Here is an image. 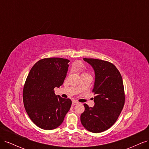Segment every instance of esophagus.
<instances>
[{
  "instance_id": "esophagus-1",
  "label": "esophagus",
  "mask_w": 149,
  "mask_h": 149,
  "mask_svg": "<svg viewBox=\"0 0 149 149\" xmlns=\"http://www.w3.org/2000/svg\"><path fill=\"white\" fill-rule=\"evenodd\" d=\"M77 104H78V101H73V102H72V105H73V106H75V105Z\"/></svg>"
}]
</instances>
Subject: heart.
<instances>
[{
  "label": "heart",
  "mask_w": 149,
  "mask_h": 149,
  "mask_svg": "<svg viewBox=\"0 0 149 149\" xmlns=\"http://www.w3.org/2000/svg\"><path fill=\"white\" fill-rule=\"evenodd\" d=\"M79 70H80V71H81V74H86V72H84V70H83V69H79Z\"/></svg>",
  "instance_id": "obj_1"
}]
</instances>
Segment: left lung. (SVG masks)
Instances as JSON below:
<instances>
[{
    "instance_id": "8db88e82",
    "label": "left lung",
    "mask_w": 149,
    "mask_h": 149,
    "mask_svg": "<svg viewBox=\"0 0 149 149\" xmlns=\"http://www.w3.org/2000/svg\"><path fill=\"white\" fill-rule=\"evenodd\" d=\"M95 73L93 93L95 105L84 104L80 119L88 131L100 133L109 129L118 120L125 103V93L121 74L111 63L94 58H83Z\"/></svg>"
}]
</instances>
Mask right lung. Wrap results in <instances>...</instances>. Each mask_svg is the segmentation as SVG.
Segmentation results:
<instances>
[{
  "label": "right lung",
  "instance_id": "add662e5",
  "mask_svg": "<svg viewBox=\"0 0 149 149\" xmlns=\"http://www.w3.org/2000/svg\"><path fill=\"white\" fill-rule=\"evenodd\" d=\"M70 61L61 58H43L31 68L23 90L25 111L38 127L52 130L60 126L72 102L55 94L64 82Z\"/></svg>",
  "mask_w": 149,
  "mask_h": 149
}]
</instances>
